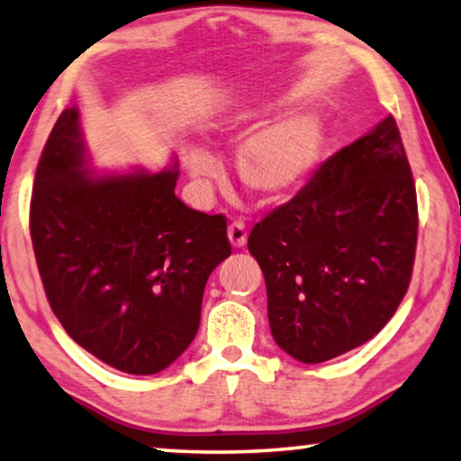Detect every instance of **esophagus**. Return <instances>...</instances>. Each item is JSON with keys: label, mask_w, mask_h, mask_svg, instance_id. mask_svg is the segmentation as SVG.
<instances>
[{"label": "esophagus", "mask_w": 461, "mask_h": 461, "mask_svg": "<svg viewBox=\"0 0 461 461\" xmlns=\"http://www.w3.org/2000/svg\"><path fill=\"white\" fill-rule=\"evenodd\" d=\"M229 241L235 249L243 248L245 241H248V229H245L243 222H232L229 226Z\"/></svg>", "instance_id": "1"}]
</instances>
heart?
I'll use <instances>...</instances> for the list:
<instances>
[{"mask_svg":"<svg viewBox=\"0 0 461 461\" xmlns=\"http://www.w3.org/2000/svg\"><path fill=\"white\" fill-rule=\"evenodd\" d=\"M264 113L256 106H239L222 122L230 140L248 136L262 123ZM323 122L314 113H294L275 119L248 138L237 153L241 185L262 203H279L298 193L319 166L323 153ZM186 166L199 180H218L220 163L203 149L186 153Z\"/></svg>","mask_w":461,"mask_h":461,"instance_id":"b5f03b06","label":"heart"}]
</instances>
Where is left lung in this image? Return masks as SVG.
<instances>
[{
    "mask_svg": "<svg viewBox=\"0 0 461 461\" xmlns=\"http://www.w3.org/2000/svg\"><path fill=\"white\" fill-rule=\"evenodd\" d=\"M415 245V182L388 115L251 230L275 342L302 363L367 342L405 298Z\"/></svg>",
    "mask_w": 461,
    "mask_h": 461,
    "instance_id": "8db88e82",
    "label": "left lung"
}]
</instances>
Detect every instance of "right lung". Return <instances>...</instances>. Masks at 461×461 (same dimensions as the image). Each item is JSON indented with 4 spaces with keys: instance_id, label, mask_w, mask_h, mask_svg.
I'll return each mask as SVG.
<instances>
[{
    "instance_id": "add662e5",
    "label": "right lung",
    "mask_w": 461,
    "mask_h": 461,
    "mask_svg": "<svg viewBox=\"0 0 461 461\" xmlns=\"http://www.w3.org/2000/svg\"><path fill=\"white\" fill-rule=\"evenodd\" d=\"M176 180L178 163L87 169L77 109L60 113L37 163L29 222L50 306L81 348L131 375L188 348L207 276L230 256L226 218L186 207Z\"/></svg>"
}]
</instances>
